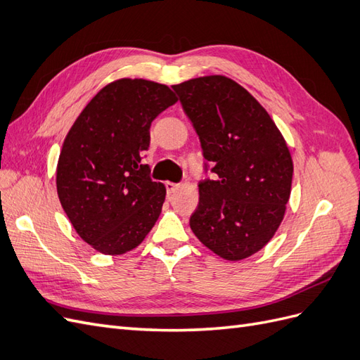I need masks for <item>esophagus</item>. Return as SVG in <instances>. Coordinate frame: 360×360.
<instances>
[{
    "mask_svg": "<svg viewBox=\"0 0 360 360\" xmlns=\"http://www.w3.org/2000/svg\"><path fill=\"white\" fill-rule=\"evenodd\" d=\"M165 186H167V191H168V193H169V195H171V193H174V192H176V191L179 189V184L172 183V181H167V183H165Z\"/></svg>",
    "mask_w": 360,
    "mask_h": 360,
    "instance_id": "obj_1",
    "label": "esophagus"
}]
</instances>
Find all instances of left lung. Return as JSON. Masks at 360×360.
Here are the masks:
<instances>
[{
  "label": "left lung",
  "instance_id": "8db88e82",
  "mask_svg": "<svg viewBox=\"0 0 360 360\" xmlns=\"http://www.w3.org/2000/svg\"><path fill=\"white\" fill-rule=\"evenodd\" d=\"M172 90L216 174L198 184L191 230L221 258L245 259L271 240L284 219L292 180L288 146L255 97L226 76H200Z\"/></svg>",
  "mask_w": 360,
  "mask_h": 360
}]
</instances>
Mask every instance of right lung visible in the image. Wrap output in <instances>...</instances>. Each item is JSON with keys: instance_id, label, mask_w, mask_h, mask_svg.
Here are the masks:
<instances>
[{"instance_id": "1", "label": "right lung", "mask_w": 360, "mask_h": 360, "mask_svg": "<svg viewBox=\"0 0 360 360\" xmlns=\"http://www.w3.org/2000/svg\"><path fill=\"white\" fill-rule=\"evenodd\" d=\"M176 102L168 85L117 79L86 103L64 138L58 198L75 231L101 254L135 249L158 221L167 189L141 160L151 122Z\"/></svg>"}]
</instances>
